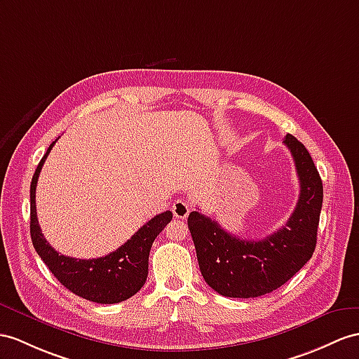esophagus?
Segmentation results:
<instances>
[{
  "instance_id": "1",
  "label": "esophagus",
  "mask_w": 359,
  "mask_h": 359,
  "mask_svg": "<svg viewBox=\"0 0 359 359\" xmlns=\"http://www.w3.org/2000/svg\"><path fill=\"white\" fill-rule=\"evenodd\" d=\"M173 216L178 217V219H186L190 213V204L186 199H177L172 205Z\"/></svg>"
}]
</instances>
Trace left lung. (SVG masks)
Listing matches in <instances>:
<instances>
[{
    "label": "left lung",
    "instance_id": "obj_1",
    "mask_svg": "<svg viewBox=\"0 0 359 359\" xmlns=\"http://www.w3.org/2000/svg\"><path fill=\"white\" fill-rule=\"evenodd\" d=\"M295 163L300 195L290 219L265 239L247 241L225 231L199 212L189 215V230L205 283L224 297L252 299L273 292L303 268L316 250L323 182L303 143L283 140Z\"/></svg>",
    "mask_w": 359,
    "mask_h": 359
}]
</instances>
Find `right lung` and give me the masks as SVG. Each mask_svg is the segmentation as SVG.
Masks as SVG:
<instances>
[{
    "label": "right lung",
    "mask_w": 359,
    "mask_h": 359,
    "mask_svg": "<svg viewBox=\"0 0 359 359\" xmlns=\"http://www.w3.org/2000/svg\"><path fill=\"white\" fill-rule=\"evenodd\" d=\"M55 143L56 142L48 146L32 178L30 236L33 247L43 264L48 266L51 274L73 294L102 304L125 302L144 285L151 247L156 236L172 221V212L154 216L128 242L104 257L86 260L59 255L41 231L36 216V199H34L41 169Z\"/></svg>",
    "instance_id": "add662e5"
}]
</instances>
